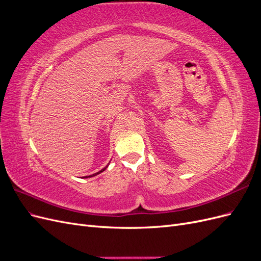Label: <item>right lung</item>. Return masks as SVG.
<instances>
[{
  "mask_svg": "<svg viewBox=\"0 0 261 261\" xmlns=\"http://www.w3.org/2000/svg\"><path fill=\"white\" fill-rule=\"evenodd\" d=\"M107 168H108V165H107V167H106V168H103V169H102L101 171H99V172H97V173H94V174H92V175H89V176H85V177H91V176H96L97 174H100V173H101V172H103V171H105V170H106Z\"/></svg>",
  "mask_w": 261,
  "mask_h": 261,
  "instance_id": "obj_1",
  "label": "right lung"
}]
</instances>
